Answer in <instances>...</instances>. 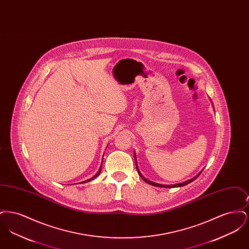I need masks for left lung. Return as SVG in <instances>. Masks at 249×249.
Returning a JSON list of instances; mask_svg holds the SVG:
<instances>
[{"label":"left lung","mask_w":249,"mask_h":249,"mask_svg":"<svg viewBox=\"0 0 249 249\" xmlns=\"http://www.w3.org/2000/svg\"><path fill=\"white\" fill-rule=\"evenodd\" d=\"M134 159H135V163H137L136 162V158H135V154H134ZM136 169H137V172H138V175L141 177L142 180L144 181V182H146L147 184H149V185H152V186H155V187H160V188H178V187H183V186H186V185H188V184H190L191 183L192 181H194L196 178H198L200 175H201V173L200 174H198L195 178H191L190 180H188V181H186V182H183V183H179V184H176V185H160V184H158V183H155V182H152V181H149V180H147V179H145V178H143L142 176V174L140 173V171H139V169H138V167L136 165Z\"/></svg>","instance_id":"8db88e82"}]
</instances>
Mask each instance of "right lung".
<instances>
[{
	"mask_svg": "<svg viewBox=\"0 0 249 249\" xmlns=\"http://www.w3.org/2000/svg\"><path fill=\"white\" fill-rule=\"evenodd\" d=\"M103 159H104V158H103ZM102 165H103V164H101V167H100V169H99V171H98V173H97V174H96V175H95V176H94V177H93V178H90V179H89V180H87V181H84V182H82V183H86V182H89V181H91V180H92V179H94V178H97V177H98V176H99V175H100V173H101V171H102Z\"/></svg>",
	"mask_w": 249,
	"mask_h": 249,
	"instance_id": "right-lung-1",
	"label": "right lung"
}]
</instances>
